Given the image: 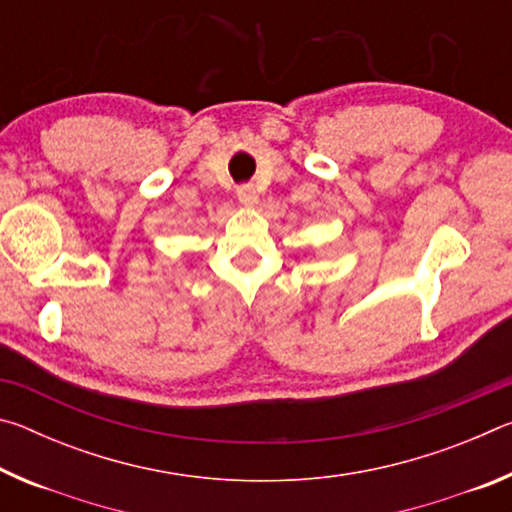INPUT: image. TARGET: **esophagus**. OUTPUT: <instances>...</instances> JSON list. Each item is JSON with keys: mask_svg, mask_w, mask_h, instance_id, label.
Masks as SVG:
<instances>
[{"mask_svg": "<svg viewBox=\"0 0 512 512\" xmlns=\"http://www.w3.org/2000/svg\"><path fill=\"white\" fill-rule=\"evenodd\" d=\"M237 198L244 205H255L257 203V194H255V189H253V185H241L239 189H237Z\"/></svg>", "mask_w": 512, "mask_h": 512, "instance_id": "esophagus-1", "label": "esophagus"}]
</instances>
